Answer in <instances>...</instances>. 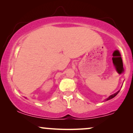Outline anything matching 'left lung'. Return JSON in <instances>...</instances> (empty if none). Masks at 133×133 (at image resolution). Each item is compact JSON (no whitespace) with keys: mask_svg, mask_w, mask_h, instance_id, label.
<instances>
[{"mask_svg":"<svg viewBox=\"0 0 133 133\" xmlns=\"http://www.w3.org/2000/svg\"><path fill=\"white\" fill-rule=\"evenodd\" d=\"M119 91H117V93H115V94H113V95H110V96H109L108 98L107 99H105V101H108V100H109V99H112L113 98V97H114L115 96H116V95H117V94H118V93H119Z\"/></svg>","mask_w":133,"mask_h":133,"instance_id":"left-lung-1","label":"left lung"}]
</instances>
